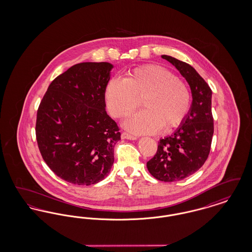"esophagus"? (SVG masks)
I'll list each match as a JSON object with an SVG mask.
<instances>
[{"mask_svg":"<svg viewBox=\"0 0 252 252\" xmlns=\"http://www.w3.org/2000/svg\"><path fill=\"white\" fill-rule=\"evenodd\" d=\"M122 138H123V139H127V140H132V141L138 140V137L130 135V134H128V133H126V132H123V133H122Z\"/></svg>","mask_w":252,"mask_h":252,"instance_id":"1","label":"esophagus"}]
</instances>
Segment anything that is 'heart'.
I'll return each instance as SVG.
<instances>
[{"mask_svg": "<svg viewBox=\"0 0 252 252\" xmlns=\"http://www.w3.org/2000/svg\"><path fill=\"white\" fill-rule=\"evenodd\" d=\"M109 113L117 118L129 115L143 98L144 109L124 122L134 134H154L162 126H179L190 108V93L186 85L158 65L135 68L125 79L113 77L105 89Z\"/></svg>", "mask_w": 252, "mask_h": 252, "instance_id": "b5f03b06", "label": "heart"}]
</instances>
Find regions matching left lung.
Instances as JSON below:
<instances>
[{"label": "left lung", "mask_w": 252, "mask_h": 252, "mask_svg": "<svg viewBox=\"0 0 252 252\" xmlns=\"http://www.w3.org/2000/svg\"><path fill=\"white\" fill-rule=\"evenodd\" d=\"M186 79L192 93L188 114L176 131L160 139L154 158L147 161L149 173L161 181L183 180L202 167L214 135L212 90L191 65L162 55Z\"/></svg>", "instance_id": "8db88e82"}]
</instances>
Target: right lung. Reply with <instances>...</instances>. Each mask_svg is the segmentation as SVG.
Here are the masks:
<instances>
[{
    "instance_id": "1",
    "label": "right lung",
    "mask_w": 252,
    "mask_h": 252,
    "mask_svg": "<svg viewBox=\"0 0 252 252\" xmlns=\"http://www.w3.org/2000/svg\"><path fill=\"white\" fill-rule=\"evenodd\" d=\"M113 65L83 62L52 81L36 114L41 156L60 179L77 185L104 180L114 161L119 128L106 111L105 89Z\"/></svg>"
}]
</instances>
